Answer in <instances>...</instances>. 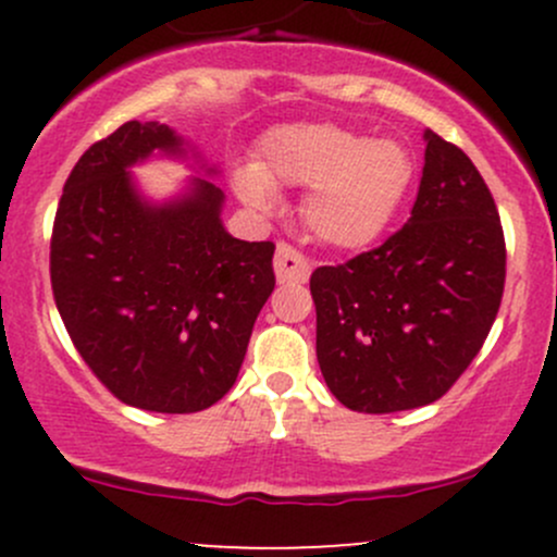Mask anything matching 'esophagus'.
Here are the masks:
<instances>
[{"label": "esophagus", "mask_w": 557, "mask_h": 557, "mask_svg": "<svg viewBox=\"0 0 557 557\" xmlns=\"http://www.w3.org/2000/svg\"><path fill=\"white\" fill-rule=\"evenodd\" d=\"M274 274L280 283H306L311 274V264L298 248L290 243H277V253H274Z\"/></svg>", "instance_id": "34e87169"}]
</instances>
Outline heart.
Instances as JSON below:
<instances>
[{
    "label": "heart",
    "instance_id": "b5f03b06",
    "mask_svg": "<svg viewBox=\"0 0 557 557\" xmlns=\"http://www.w3.org/2000/svg\"><path fill=\"white\" fill-rule=\"evenodd\" d=\"M413 181V159L398 140H372L332 123L283 125L261 138L257 162L235 170L243 203L272 209L274 188H309L304 222L337 251H359L385 233Z\"/></svg>",
    "mask_w": 557,
    "mask_h": 557
}]
</instances>
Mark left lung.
<instances>
[{
    "label": "left lung",
    "mask_w": 557,
    "mask_h": 557,
    "mask_svg": "<svg viewBox=\"0 0 557 557\" xmlns=\"http://www.w3.org/2000/svg\"><path fill=\"white\" fill-rule=\"evenodd\" d=\"M417 203L398 233L311 274L317 359L343 406H426L474 361L500 309L505 238L487 183L458 146L426 131Z\"/></svg>",
    "instance_id": "left-lung-1"
}]
</instances>
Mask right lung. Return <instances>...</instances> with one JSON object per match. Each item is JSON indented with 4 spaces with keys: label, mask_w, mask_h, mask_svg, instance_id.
<instances>
[{
    "label": "right lung",
    "mask_w": 557,
    "mask_h": 557,
    "mask_svg": "<svg viewBox=\"0 0 557 557\" xmlns=\"http://www.w3.org/2000/svg\"><path fill=\"white\" fill-rule=\"evenodd\" d=\"M154 151L185 157L183 138L131 120L78 159L49 272L70 341L114 398L196 413L235 385L274 290V243L233 238L220 220L225 194L201 177L175 201H146L127 170Z\"/></svg>",
    "instance_id": "add662e5"
}]
</instances>
